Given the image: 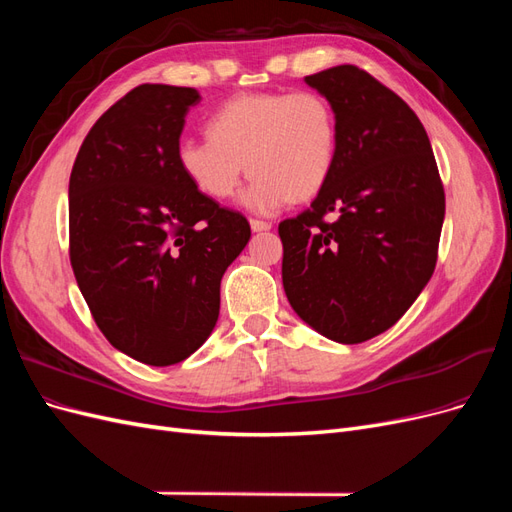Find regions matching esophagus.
Segmentation results:
<instances>
[{
    "mask_svg": "<svg viewBox=\"0 0 512 512\" xmlns=\"http://www.w3.org/2000/svg\"><path fill=\"white\" fill-rule=\"evenodd\" d=\"M250 226L254 232H262V230H269L271 228V222H265V220H250Z\"/></svg>",
    "mask_w": 512,
    "mask_h": 512,
    "instance_id": "34e87169",
    "label": "esophagus"
}]
</instances>
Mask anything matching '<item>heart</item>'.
Here are the masks:
<instances>
[{"mask_svg": "<svg viewBox=\"0 0 512 512\" xmlns=\"http://www.w3.org/2000/svg\"><path fill=\"white\" fill-rule=\"evenodd\" d=\"M207 134L177 143L179 170L200 194L224 200L247 166L243 203L258 213L314 198L337 162V117L318 91L239 94L207 119Z\"/></svg>", "mask_w": 512, "mask_h": 512, "instance_id": "b5f03b06", "label": "heart"}]
</instances>
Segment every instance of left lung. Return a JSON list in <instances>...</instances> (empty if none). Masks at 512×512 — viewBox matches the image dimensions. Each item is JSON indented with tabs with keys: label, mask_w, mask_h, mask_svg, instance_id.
<instances>
[{
	"label": "left lung",
	"mask_w": 512,
	"mask_h": 512,
	"mask_svg": "<svg viewBox=\"0 0 512 512\" xmlns=\"http://www.w3.org/2000/svg\"><path fill=\"white\" fill-rule=\"evenodd\" d=\"M333 106L339 149L322 192L280 222L286 297L339 344L391 329L438 262L444 185L421 119L369 72L305 76Z\"/></svg>",
	"instance_id": "obj_1"
}]
</instances>
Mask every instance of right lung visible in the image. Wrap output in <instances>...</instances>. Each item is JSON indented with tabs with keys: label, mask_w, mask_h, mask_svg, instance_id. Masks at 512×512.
Instances as JSON below:
<instances>
[{
	"label": "right lung",
	"mask_w": 512,
	"mask_h": 512,
	"mask_svg": "<svg viewBox=\"0 0 512 512\" xmlns=\"http://www.w3.org/2000/svg\"><path fill=\"white\" fill-rule=\"evenodd\" d=\"M192 87L138 85L94 123L70 175V265L102 335L166 367L205 344L220 282L250 241L239 211L200 194L177 166Z\"/></svg>",
	"instance_id": "add662e5"
}]
</instances>
